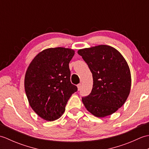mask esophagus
<instances>
[{
  "label": "esophagus",
  "instance_id": "obj_1",
  "mask_svg": "<svg viewBox=\"0 0 149 149\" xmlns=\"http://www.w3.org/2000/svg\"><path fill=\"white\" fill-rule=\"evenodd\" d=\"M81 87H82V85H81V84H77V88H78V90H79V91L81 90Z\"/></svg>",
  "mask_w": 149,
  "mask_h": 149
}]
</instances>
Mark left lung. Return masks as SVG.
I'll return each instance as SVG.
<instances>
[{
	"label": "left lung",
	"instance_id": "1",
	"mask_svg": "<svg viewBox=\"0 0 149 149\" xmlns=\"http://www.w3.org/2000/svg\"><path fill=\"white\" fill-rule=\"evenodd\" d=\"M77 53L93 76L92 90L82 98L85 107L99 118L111 115L123 105L130 93L131 76L127 61L116 49L106 45L80 49Z\"/></svg>",
	"mask_w": 149,
	"mask_h": 149
}]
</instances>
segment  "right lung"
Masks as SVG:
<instances>
[{
	"label": "right lung",
	"instance_id": "obj_1",
	"mask_svg": "<svg viewBox=\"0 0 149 149\" xmlns=\"http://www.w3.org/2000/svg\"><path fill=\"white\" fill-rule=\"evenodd\" d=\"M73 49L49 48L36 55L25 75V91L34 111L47 121L62 116L72 95L77 91L70 82L69 63Z\"/></svg>",
	"mask_w": 149,
	"mask_h": 149
}]
</instances>
